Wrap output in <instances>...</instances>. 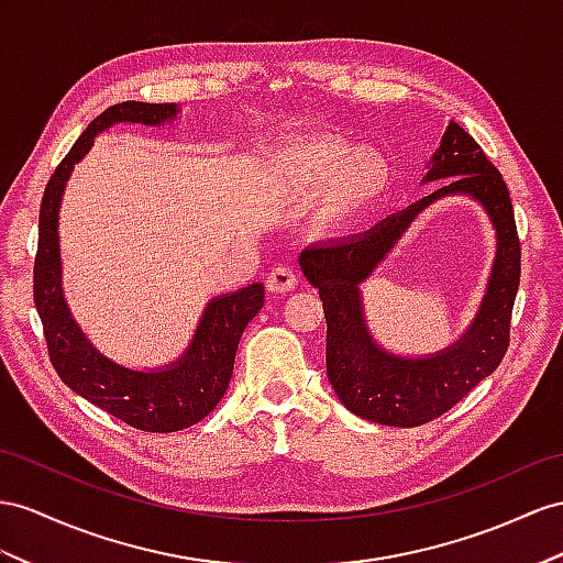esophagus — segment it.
Returning a JSON list of instances; mask_svg holds the SVG:
<instances>
[{
	"label": "esophagus",
	"instance_id": "1",
	"mask_svg": "<svg viewBox=\"0 0 563 563\" xmlns=\"http://www.w3.org/2000/svg\"><path fill=\"white\" fill-rule=\"evenodd\" d=\"M297 280H299L297 273L290 266H278L266 276V287H268V292H273V295H285V292L295 290Z\"/></svg>",
	"mask_w": 563,
	"mask_h": 563
}]
</instances>
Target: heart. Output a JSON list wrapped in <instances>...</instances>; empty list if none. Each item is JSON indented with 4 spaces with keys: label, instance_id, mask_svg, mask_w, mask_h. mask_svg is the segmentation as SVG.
Returning a JSON list of instances; mask_svg holds the SVG:
<instances>
[{
    "label": "heart",
    "instance_id": "obj_1",
    "mask_svg": "<svg viewBox=\"0 0 563 563\" xmlns=\"http://www.w3.org/2000/svg\"><path fill=\"white\" fill-rule=\"evenodd\" d=\"M273 185L295 201L325 192L321 221L342 225L385 195L390 166L378 152L356 150L338 137L292 140L273 158Z\"/></svg>",
    "mask_w": 563,
    "mask_h": 563
}]
</instances>
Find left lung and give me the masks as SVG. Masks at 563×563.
<instances>
[{"instance_id": "1", "label": "left lung", "mask_w": 563, "mask_h": 563, "mask_svg": "<svg viewBox=\"0 0 563 563\" xmlns=\"http://www.w3.org/2000/svg\"><path fill=\"white\" fill-rule=\"evenodd\" d=\"M446 180L362 235L313 244L299 254L307 280L319 287L325 311V368L340 401L358 419L413 428L438 419L493 373L509 347L511 309L521 278V242L507 185L481 144L450 121L428 158L421 185ZM444 196L478 200L496 228L498 250L486 295L465 335L450 349L401 357L372 338L361 283L372 275L410 223Z\"/></svg>"}]
</instances>
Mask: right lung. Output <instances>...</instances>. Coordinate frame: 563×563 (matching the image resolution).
Masks as SVG:
<instances>
[{"mask_svg": "<svg viewBox=\"0 0 563 563\" xmlns=\"http://www.w3.org/2000/svg\"><path fill=\"white\" fill-rule=\"evenodd\" d=\"M178 113V104L123 102L109 107L85 128L64 162L52 173L42 197L33 271L35 307L45 328L52 366L59 378L90 405L147 432L190 428L223 399L233 376L240 338L264 307V285L252 283L242 290L209 299L190 344L176 362L156 368L123 366L95 347L68 309L62 285L59 209L70 173L90 152L99 133L119 123L166 125L176 121Z\"/></svg>", "mask_w": 563, "mask_h": 563, "instance_id": "1", "label": "right lung"}]
</instances>
